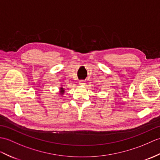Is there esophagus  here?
<instances>
[{
    "label": "esophagus",
    "mask_w": 160,
    "mask_h": 160,
    "mask_svg": "<svg viewBox=\"0 0 160 160\" xmlns=\"http://www.w3.org/2000/svg\"><path fill=\"white\" fill-rule=\"evenodd\" d=\"M79 84L80 85H84L85 84V81L84 80H80L79 82Z\"/></svg>",
    "instance_id": "esophagus-1"
}]
</instances>
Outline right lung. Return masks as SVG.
<instances>
[{
	"instance_id": "right-lung-1",
	"label": "right lung",
	"mask_w": 160,
	"mask_h": 160,
	"mask_svg": "<svg viewBox=\"0 0 160 160\" xmlns=\"http://www.w3.org/2000/svg\"><path fill=\"white\" fill-rule=\"evenodd\" d=\"M59 89H60V92H59V93H60V95H63V94H64V92H65L64 88L61 87Z\"/></svg>"
}]
</instances>
